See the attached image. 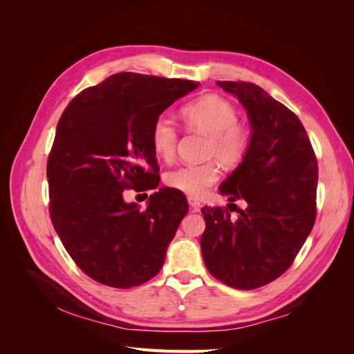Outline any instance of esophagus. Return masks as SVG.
Returning a JSON list of instances; mask_svg holds the SVG:
<instances>
[{
  "mask_svg": "<svg viewBox=\"0 0 354 354\" xmlns=\"http://www.w3.org/2000/svg\"><path fill=\"white\" fill-rule=\"evenodd\" d=\"M189 207H190V209L194 211V212H199L202 205H201L199 201H196V199H194V198H189Z\"/></svg>",
  "mask_w": 354,
  "mask_h": 354,
  "instance_id": "34e87169",
  "label": "esophagus"
}]
</instances>
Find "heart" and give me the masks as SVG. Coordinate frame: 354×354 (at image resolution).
Instances as JSON below:
<instances>
[{"instance_id":"b5f03b06","label":"heart","mask_w":354,"mask_h":354,"mask_svg":"<svg viewBox=\"0 0 354 354\" xmlns=\"http://www.w3.org/2000/svg\"><path fill=\"white\" fill-rule=\"evenodd\" d=\"M189 130L208 136L207 155L226 165L241 162L250 147V131L238 122V112L218 95L203 97L186 104L180 112ZM152 146L159 158L171 160L176 155L177 130L165 118H158L152 127ZM220 171L216 162L187 164L169 171L167 185L190 196H201L216 183Z\"/></svg>"}]
</instances>
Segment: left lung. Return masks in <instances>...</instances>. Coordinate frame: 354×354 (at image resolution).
Wrapping results in <instances>:
<instances>
[{"label":"left lung","mask_w":354,"mask_h":354,"mask_svg":"<svg viewBox=\"0 0 354 354\" xmlns=\"http://www.w3.org/2000/svg\"><path fill=\"white\" fill-rule=\"evenodd\" d=\"M217 85L245 108L251 138L242 162L220 185L229 209L202 208L201 250L216 279L248 291L285 273L312 232L317 160L303 124L285 104L252 82ZM238 198L247 208L233 221L228 211Z\"/></svg>","instance_id":"obj_1"}]
</instances>
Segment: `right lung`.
Wrapping results in <instances>:
<instances>
[{"mask_svg":"<svg viewBox=\"0 0 354 354\" xmlns=\"http://www.w3.org/2000/svg\"><path fill=\"white\" fill-rule=\"evenodd\" d=\"M198 85L121 72L75 95L62 113L47 162L50 217L91 279L125 289L162 269L187 201L180 190L160 187L142 211L125 202L124 192L158 187L152 127Z\"/></svg>","mask_w":354,"mask_h":354,"instance_id":"right-lung-1","label":"right lung"}]
</instances>
